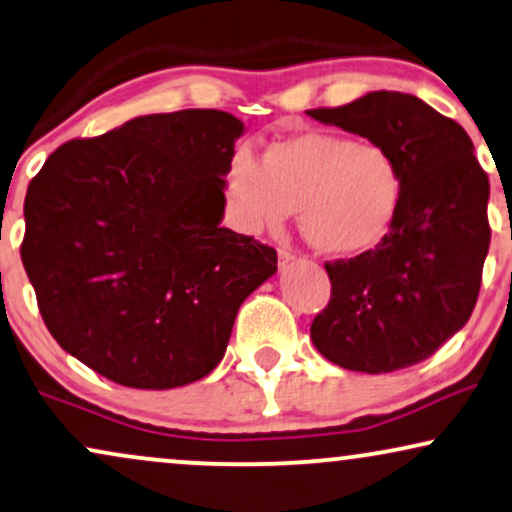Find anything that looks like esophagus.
Returning <instances> with one entry per match:
<instances>
[{
  "label": "esophagus",
  "mask_w": 512,
  "mask_h": 512,
  "mask_svg": "<svg viewBox=\"0 0 512 512\" xmlns=\"http://www.w3.org/2000/svg\"><path fill=\"white\" fill-rule=\"evenodd\" d=\"M293 257L295 255L290 250H278V264H281V267H286V264L293 260Z\"/></svg>",
  "instance_id": "esophagus-1"
}]
</instances>
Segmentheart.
<instances>
[{
	"mask_svg": "<svg viewBox=\"0 0 512 512\" xmlns=\"http://www.w3.org/2000/svg\"><path fill=\"white\" fill-rule=\"evenodd\" d=\"M226 193L243 231L278 229L297 210L304 241L316 252L349 257L390 229L401 170L380 144L302 132L271 141L260 163L238 153L226 167Z\"/></svg>",
	"mask_w": 512,
	"mask_h": 512,
	"instance_id": "1",
	"label": "heart"
}]
</instances>
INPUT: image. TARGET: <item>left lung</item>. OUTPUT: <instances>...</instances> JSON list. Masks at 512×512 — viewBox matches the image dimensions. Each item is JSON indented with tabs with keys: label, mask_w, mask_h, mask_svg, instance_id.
I'll return each instance as SVG.
<instances>
[{
	"label": "left lung",
	"mask_w": 512,
	"mask_h": 512,
	"mask_svg": "<svg viewBox=\"0 0 512 512\" xmlns=\"http://www.w3.org/2000/svg\"><path fill=\"white\" fill-rule=\"evenodd\" d=\"M385 146L401 170L390 231L373 250L328 262L331 302L314 347L359 373H392L432 357L475 309L489 252V177L468 132L418 96L371 92L307 111Z\"/></svg>",
	"instance_id": "left-lung-1"
}]
</instances>
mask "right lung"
I'll return each mask as SVG.
<instances>
[{
  "label": "right lung",
  "mask_w": 512,
  "mask_h": 512,
  "mask_svg": "<svg viewBox=\"0 0 512 512\" xmlns=\"http://www.w3.org/2000/svg\"><path fill=\"white\" fill-rule=\"evenodd\" d=\"M231 113L141 115L49 155L25 196L21 260L49 333L125 387L205 378L276 250L224 229Z\"/></svg>",
  "instance_id": "right-lung-1"
}]
</instances>
